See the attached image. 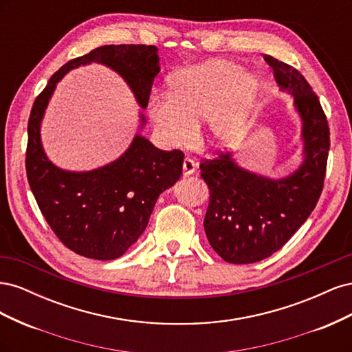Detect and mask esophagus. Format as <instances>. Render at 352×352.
I'll return each instance as SVG.
<instances>
[{
    "label": "esophagus",
    "mask_w": 352,
    "mask_h": 352,
    "mask_svg": "<svg viewBox=\"0 0 352 352\" xmlns=\"http://www.w3.org/2000/svg\"><path fill=\"white\" fill-rule=\"evenodd\" d=\"M197 172V164L192 158L186 157L184 160V175L189 176V175H194Z\"/></svg>",
    "instance_id": "obj_1"
}]
</instances>
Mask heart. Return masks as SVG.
<instances>
[{"label": "heart", "instance_id": "1", "mask_svg": "<svg viewBox=\"0 0 352 352\" xmlns=\"http://www.w3.org/2000/svg\"><path fill=\"white\" fill-rule=\"evenodd\" d=\"M258 92L257 78L230 60H210L176 72L166 95H154L148 116L167 146L194 141L197 123L207 119L208 140L228 146L245 132Z\"/></svg>", "mask_w": 352, "mask_h": 352}]
</instances>
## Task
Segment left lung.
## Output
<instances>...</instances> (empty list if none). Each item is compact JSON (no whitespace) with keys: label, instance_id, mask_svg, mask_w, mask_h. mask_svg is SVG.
<instances>
[{"label":"left lung","instance_id":"8db88e82","mask_svg":"<svg viewBox=\"0 0 352 352\" xmlns=\"http://www.w3.org/2000/svg\"><path fill=\"white\" fill-rule=\"evenodd\" d=\"M264 60L280 89L294 97L302 122L304 162L282 179L251 173L221 151L199 164L210 190L206 235L212 250L232 264L257 263L280 250L311 214L326 176L330 133L320 101L296 69L272 56Z\"/></svg>","mask_w":352,"mask_h":352}]
</instances>
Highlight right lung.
Listing matches in <instances>:
<instances>
[{
  "label": "right lung",
  "mask_w": 352,
  "mask_h": 352,
  "mask_svg": "<svg viewBox=\"0 0 352 352\" xmlns=\"http://www.w3.org/2000/svg\"><path fill=\"white\" fill-rule=\"evenodd\" d=\"M154 45H104L73 58L52 74L32 107L28 122L26 173L38 207L69 250L94 260L123 255L145 230L155 201L182 175L184 153L162 151L136 135L116 162L91 170L67 172L52 164L41 144L39 127L57 82L79 66L100 63L117 72L146 109L160 72ZM144 126L145 119L141 114Z\"/></svg>",
  "instance_id": "add662e5"
}]
</instances>
